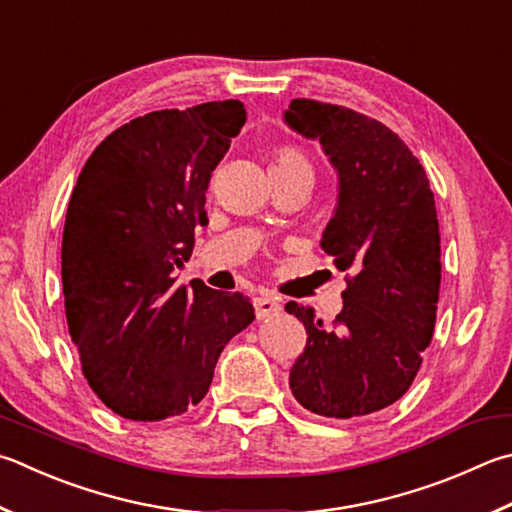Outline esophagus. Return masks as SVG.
<instances>
[{
	"label": "esophagus",
	"mask_w": 512,
	"mask_h": 512,
	"mask_svg": "<svg viewBox=\"0 0 512 512\" xmlns=\"http://www.w3.org/2000/svg\"><path fill=\"white\" fill-rule=\"evenodd\" d=\"M253 306H255V313H257V318H259V320L271 318V315H275V313H280V311H282V304H280V300H277V297H273V295H268V293L257 295L255 300H253Z\"/></svg>",
	"instance_id": "esophagus-1"
}]
</instances>
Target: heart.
<instances>
[{"label": "heart", "instance_id": "heart-1", "mask_svg": "<svg viewBox=\"0 0 512 512\" xmlns=\"http://www.w3.org/2000/svg\"><path fill=\"white\" fill-rule=\"evenodd\" d=\"M271 170H297V172H306L311 176L309 161H306L300 152L291 150V147H284V150L275 154Z\"/></svg>", "mask_w": 512, "mask_h": 512}]
</instances>
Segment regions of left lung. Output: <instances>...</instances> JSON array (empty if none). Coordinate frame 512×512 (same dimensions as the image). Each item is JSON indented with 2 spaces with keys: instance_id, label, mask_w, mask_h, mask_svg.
<instances>
[{
  "instance_id": "obj_1",
  "label": "left lung",
  "mask_w": 512,
  "mask_h": 512,
  "mask_svg": "<svg viewBox=\"0 0 512 512\" xmlns=\"http://www.w3.org/2000/svg\"><path fill=\"white\" fill-rule=\"evenodd\" d=\"M284 123L338 174V201L320 246L353 273L331 329L311 306L288 302L306 347L288 374L313 414L353 418L396 403L421 367L434 333L441 235L423 165L398 134L358 111L295 98Z\"/></svg>"
}]
</instances>
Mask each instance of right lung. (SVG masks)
<instances>
[{
  "label": "right lung",
  "instance_id": "right-lung-1",
  "mask_svg": "<svg viewBox=\"0 0 512 512\" xmlns=\"http://www.w3.org/2000/svg\"><path fill=\"white\" fill-rule=\"evenodd\" d=\"M246 123L244 102L129 120L73 188L62 235L64 311L85 378L111 412L163 421L208 394L219 353L255 320L241 293L174 286L208 226L212 170Z\"/></svg>",
  "mask_w": 512,
  "mask_h": 512
}]
</instances>
